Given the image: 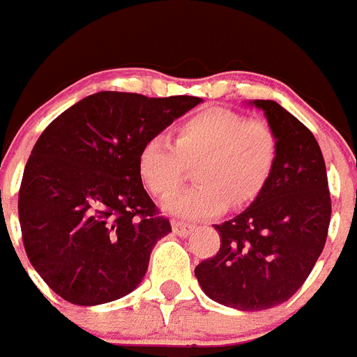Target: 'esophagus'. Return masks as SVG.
Returning a JSON list of instances; mask_svg holds the SVG:
<instances>
[{"label": "esophagus", "mask_w": 357, "mask_h": 357, "mask_svg": "<svg viewBox=\"0 0 357 357\" xmlns=\"http://www.w3.org/2000/svg\"><path fill=\"white\" fill-rule=\"evenodd\" d=\"M172 230H174V234L179 236V238H187V236H190V232L194 230V227L188 223H181V221H174Z\"/></svg>", "instance_id": "obj_1"}]
</instances>
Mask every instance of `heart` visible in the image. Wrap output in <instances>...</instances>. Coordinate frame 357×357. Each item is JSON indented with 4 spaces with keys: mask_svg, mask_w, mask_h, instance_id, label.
<instances>
[{
    "mask_svg": "<svg viewBox=\"0 0 357 357\" xmlns=\"http://www.w3.org/2000/svg\"><path fill=\"white\" fill-rule=\"evenodd\" d=\"M278 154L275 134L265 121L245 119L229 109L192 114L176 128V142L152 136L137 154V172L154 196L167 197L196 163V187L163 203L165 212L197 221L247 205L271 178Z\"/></svg>",
    "mask_w": 357,
    "mask_h": 357,
    "instance_id": "obj_1",
    "label": "heart"
}]
</instances>
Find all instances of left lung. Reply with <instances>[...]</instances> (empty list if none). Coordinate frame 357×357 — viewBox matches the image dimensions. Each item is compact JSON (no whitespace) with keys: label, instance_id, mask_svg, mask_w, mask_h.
I'll return each mask as SVG.
<instances>
[{"label":"left lung","instance_id":"obj_1","mask_svg":"<svg viewBox=\"0 0 357 357\" xmlns=\"http://www.w3.org/2000/svg\"><path fill=\"white\" fill-rule=\"evenodd\" d=\"M263 110L278 139L274 169L241 214L221 225L220 252L196 266L197 283L215 303L266 310L289 301L321 256L331 223L325 160L314 134L272 100Z\"/></svg>","mask_w":357,"mask_h":357}]
</instances>
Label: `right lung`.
<instances>
[{
	"mask_svg": "<svg viewBox=\"0 0 357 357\" xmlns=\"http://www.w3.org/2000/svg\"><path fill=\"white\" fill-rule=\"evenodd\" d=\"M203 103L194 96L98 92L72 105L36 142L17 212L25 252L65 301L83 307L130 294L152 248L172 232L143 188V143Z\"/></svg>",
	"mask_w": 357,
	"mask_h": 357,
	"instance_id": "add662e5",
	"label": "right lung"
}]
</instances>
